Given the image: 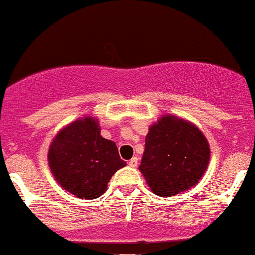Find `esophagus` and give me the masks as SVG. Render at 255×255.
Wrapping results in <instances>:
<instances>
[{
    "label": "esophagus",
    "instance_id": "obj_1",
    "mask_svg": "<svg viewBox=\"0 0 255 255\" xmlns=\"http://www.w3.org/2000/svg\"><path fill=\"white\" fill-rule=\"evenodd\" d=\"M129 166H131V167H136V166H137L138 164V158L137 157H133L132 158L131 160H129Z\"/></svg>",
    "mask_w": 255,
    "mask_h": 255
}]
</instances>
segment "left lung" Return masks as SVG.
<instances>
[{
    "instance_id": "1",
    "label": "left lung",
    "mask_w": 255,
    "mask_h": 255,
    "mask_svg": "<svg viewBox=\"0 0 255 255\" xmlns=\"http://www.w3.org/2000/svg\"><path fill=\"white\" fill-rule=\"evenodd\" d=\"M209 159L210 147L200 129L167 115L149 129L138 168L153 193L171 197L196 185Z\"/></svg>"
}]
</instances>
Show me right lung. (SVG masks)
<instances>
[{"mask_svg":"<svg viewBox=\"0 0 255 255\" xmlns=\"http://www.w3.org/2000/svg\"><path fill=\"white\" fill-rule=\"evenodd\" d=\"M100 133L97 121L84 118L62 129L49 149V166L54 177L79 198H98L111 176L127 164L119 157L114 141Z\"/></svg>","mask_w":255,"mask_h":255,"instance_id":"right-lung-1","label":"right lung"}]
</instances>
